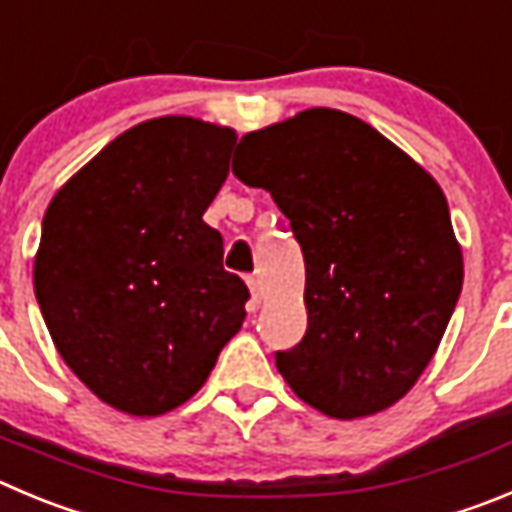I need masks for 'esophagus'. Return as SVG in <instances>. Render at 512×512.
<instances>
[{"instance_id": "34e87169", "label": "esophagus", "mask_w": 512, "mask_h": 512, "mask_svg": "<svg viewBox=\"0 0 512 512\" xmlns=\"http://www.w3.org/2000/svg\"><path fill=\"white\" fill-rule=\"evenodd\" d=\"M247 288H250V293H252V303H255V305H260V298H262V288H260V280H257L255 275H250V278H247Z\"/></svg>"}]
</instances>
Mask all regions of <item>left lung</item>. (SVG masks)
Listing matches in <instances>:
<instances>
[{
  "instance_id": "obj_1",
  "label": "left lung",
  "mask_w": 512,
  "mask_h": 512,
  "mask_svg": "<svg viewBox=\"0 0 512 512\" xmlns=\"http://www.w3.org/2000/svg\"><path fill=\"white\" fill-rule=\"evenodd\" d=\"M232 174L270 191L303 250L308 331L275 351L283 379L328 417L391 407L432 361L465 278L437 181L333 108L245 133Z\"/></svg>"
}]
</instances>
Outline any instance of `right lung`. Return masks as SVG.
<instances>
[{"instance_id":"obj_1","label":"right lung","mask_w":512,"mask_h":512,"mask_svg":"<svg viewBox=\"0 0 512 512\" xmlns=\"http://www.w3.org/2000/svg\"><path fill=\"white\" fill-rule=\"evenodd\" d=\"M232 128L138 123L55 194L35 295L57 351L105 404L136 417L197 394L240 331L250 290L202 219L229 174Z\"/></svg>"}]
</instances>
